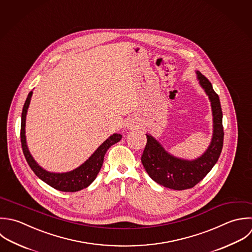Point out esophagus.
I'll list each match as a JSON object with an SVG mask.
<instances>
[{"label":"esophagus","mask_w":252,"mask_h":252,"mask_svg":"<svg viewBox=\"0 0 252 252\" xmlns=\"http://www.w3.org/2000/svg\"><path fill=\"white\" fill-rule=\"evenodd\" d=\"M137 124L138 123H135V122H131V123H128L127 125H126V127L128 128V129H132V128H136L138 126H137Z\"/></svg>","instance_id":"obj_1"}]
</instances>
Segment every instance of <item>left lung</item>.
Segmentation results:
<instances>
[{"label": "left lung", "instance_id": "1", "mask_svg": "<svg viewBox=\"0 0 252 252\" xmlns=\"http://www.w3.org/2000/svg\"><path fill=\"white\" fill-rule=\"evenodd\" d=\"M197 80L211 105L213 117V133L209 146L199 157L188 160L174 156L150 133H146L147 143L141 162L149 177L157 184L175 190L193 188L212 170L217 163L223 148L224 129L223 113L220 99L211 82L196 71Z\"/></svg>", "mask_w": 252, "mask_h": 252}]
</instances>
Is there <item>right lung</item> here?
Returning <instances> with one entry per match:
<instances>
[{"label": "right lung", "mask_w": 252, "mask_h": 252, "mask_svg": "<svg viewBox=\"0 0 252 252\" xmlns=\"http://www.w3.org/2000/svg\"><path fill=\"white\" fill-rule=\"evenodd\" d=\"M32 94H33V91H30L25 100L22 113H21V127H20V139H21L22 151L29 167L41 181H43L50 187L60 191L75 192L87 188L93 183V181L96 179L97 175L99 174L101 167L103 165L104 156L107 150L112 145L119 142L122 139L123 135L120 133H114L111 136H109L84 163H82L79 167L75 168L72 171L65 172V173L49 172L44 168H42L35 161V159L31 155L27 146L26 135H25V122H26V115H27Z\"/></svg>", "instance_id": "1"}]
</instances>
